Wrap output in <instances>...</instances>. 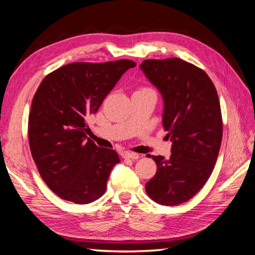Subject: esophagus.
I'll use <instances>...</instances> for the list:
<instances>
[{"mask_svg": "<svg viewBox=\"0 0 255 255\" xmlns=\"http://www.w3.org/2000/svg\"><path fill=\"white\" fill-rule=\"evenodd\" d=\"M123 157L124 158H131V159H137L139 158V155L137 153H132V152H125L123 154Z\"/></svg>", "mask_w": 255, "mask_h": 255, "instance_id": "obj_1", "label": "esophagus"}]
</instances>
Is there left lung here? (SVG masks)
I'll return each instance as SVG.
<instances>
[{"label":"left lung","instance_id":"obj_1","mask_svg":"<svg viewBox=\"0 0 255 255\" xmlns=\"http://www.w3.org/2000/svg\"><path fill=\"white\" fill-rule=\"evenodd\" d=\"M163 99V127L172 141L171 156H152L157 165L145 185L163 206L188 201L214 170L223 137L221 105L206 73L180 58L146 59L139 65Z\"/></svg>","mask_w":255,"mask_h":255}]
</instances>
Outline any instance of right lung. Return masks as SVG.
<instances>
[{
	"label": "right lung",
	"instance_id": "obj_1",
	"mask_svg": "<svg viewBox=\"0 0 255 255\" xmlns=\"http://www.w3.org/2000/svg\"><path fill=\"white\" fill-rule=\"evenodd\" d=\"M136 63H72L47 75L32 99L28 135L42 180L64 200L89 204L106 191L116 150L86 137V119L96 114L120 77Z\"/></svg>",
	"mask_w": 255,
	"mask_h": 255
}]
</instances>
